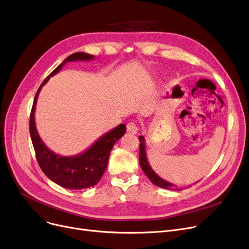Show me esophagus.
I'll return each mask as SVG.
<instances>
[{"instance_id": "esophagus-1", "label": "esophagus", "mask_w": 249, "mask_h": 249, "mask_svg": "<svg viewBox=\"0 0 249 249\" xmlns=\"http://www.w3.org/2000/svg\"><path fill=\"white\" fill-rule=\"evenodd\" d=\"M138 131V127L134 122H129L127 124V132L131 134H136Z\"/></svg>"}]
</instances>
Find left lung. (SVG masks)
I'll use <instances>...</instances> for the list:
<instances>
[{
    "mask_svg": "<svg viewBox=\"0 0 249 249\" xmlns=\"http://www.w3.org/2000/svg\"><path fill=\"white\" fill-rule=\"evenodd\" d=\"M139 165L142 167V171L144 172V174L147 176V178L151 181L153 184L164 188V189H172V190H182V188L176 187V185L173 184V183H170L163 178H160L157 173L153 170V168L150 167L148 160L146 157V151H145V140L143 135H140L139 137Z\"/></svg>",
    "mask_w": 249,
    "mask_h": 249,
    "instance_id": "left-lung-1",
    "label": "left lung"
}]
</instances>
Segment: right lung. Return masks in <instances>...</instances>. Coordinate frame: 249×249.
<instances>
[{
    "label": "right lung",
    "mask_w": 249,
    "mask_h": 249,
    "mask_svg": "<svg viewBox=\"0 0 249 249\" xmlns=\"http://www.w3.org/2000/svg\"><path fill=\"white\" fill-rule=\"evenodd\" d=\"M93 59V55L83 52L72 53L65 59L39 86L30 113L29 132L37 163L50 180L67 189L78 190L98 184L107 166L111 150L114 144L125 134L126 126L125 124L118 125L96 139L88 149L76 156L64 157L53 153L41 140L36 126V106L42 86L49 81L50 77L59 73L65 64L67 62L91 61Z\"/></svg>",
    "instance_id": "right-lung-1"
}]
</instances>
